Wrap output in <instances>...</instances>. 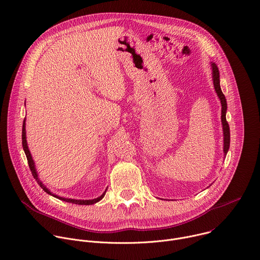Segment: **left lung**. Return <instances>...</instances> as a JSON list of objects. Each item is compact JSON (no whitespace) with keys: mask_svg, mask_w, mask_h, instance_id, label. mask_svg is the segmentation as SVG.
<instances>
[{"mask_svg":"<svg viewBox=\"0 0 260 260\" xmlns=\"http://www.w3.org/2000/svg\"><path fill=\"white\" fill-rule=\"evenodd\" d=\"M211 69H212V79H213V85L214 89L217 93L218 98L220 99L221 102V123H222V129H223V152L224 155H226L229 148H230V142H231V134H230V126L229 123L226 122V99L225 96L223 95L221 88H220V80H219V71L218 68L215 63L211 62Z\"/></svg>","mask_w":260,"mask_h":260,"instance_id":"left-lung-1","label":"left lung"}]
</instances>
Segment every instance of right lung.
Returning a JSON list of instances; mask_svg holds the SVG:
<instances>
[{
  "label": "right lung",
  "mask_w": 260,
  "mask_h": 260,
  "mask_svg": "<svg viewBox=\"0 0 260 260\" xmlns=\"http://www.w3.org/2000/svg\"><path fill=\"white\" fill-rule=\"evenodd\" d=\"M22 146H23V150L25 152V155H26V159H27V163H28V166H29V169L31 171V174L34 176V178L37 180V182L39 183V185L49 194L53 196L61 201H64V202H69V203H72V204H77V205H92V204H95L97 202H99L103 197H105L107 190L103 192L100 197L96 198V199H93V200H75V199H68V198H62V197H59L57 194H54L52 193L44 184L42 181H40L39 177H38V173H37V170H36V167H35V163H34V160L31 158V154H30V151L28 149V146H27V142H26V135H25V119L23 121V125H22Z\"/></svg>",
  "instance_id": "obj_1"
}]
</instances>
